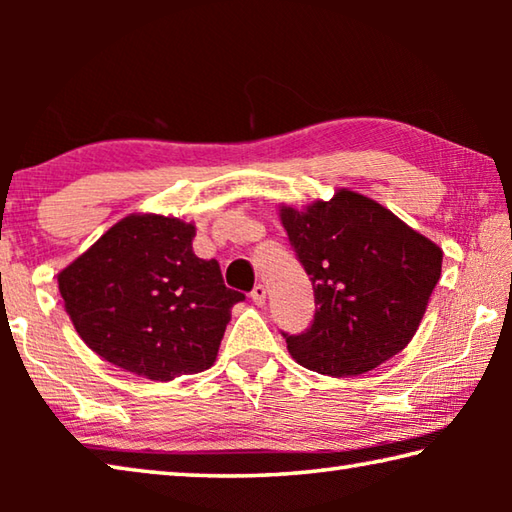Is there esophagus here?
Listing matches in <instances>:
<instances>
[{
	"label": "esophagus",
	"mask_w": 512,
	"mask_h": 512,
	"mask_svg": "<svg viewBox=\"0 0 512 512\" xmlns=\"http://www.w3.org/2000/svg\"><path fill=\"white\" fill-rule=\"evenodd\" d=\"M250 298H253L255 305H264V300H266V287H264V284H255L253 291H250Z\"/></svg>",
	"instance_id": "34e87169"
}]
</instances>
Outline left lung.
<instances>
[{
    "mask_svg": "<svg viewBox=\"0 0 512 512\" xmlns=\"http://www.w3.org/2000/svg\"><path fill=\"white\" fill-rule=\"evenodd\" d=\"M280 219L314 287L316 314L287 334L300 366L320 375H363L402 352L440 280L443 250L372 198L339 189Z\"/></svg>",
    "mask_w": 512,
    "mask_h": 512,
    "instance_id": "obj_1",
    "label": "left lung"
}]
</instances>
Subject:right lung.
Segmentation results:
<instances>
[{"mask_svg": "<svg viewBox=\"0 0 512 512\" xmlns=\"http://www.w3.org/2000/svg\"><path fill=\"white\" fill-rule=\"evenodd\" d=\"M194 223L131 214L58 273V289L92 352L133 375L171 381L214 363L230 309L216 259L194 255Z\"/></svg>", "mask_w": 512, "mask_h": 512, "instance_id": "right-lung-1", "label": "right lung"}]
</instances>
